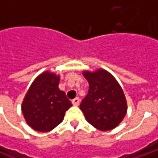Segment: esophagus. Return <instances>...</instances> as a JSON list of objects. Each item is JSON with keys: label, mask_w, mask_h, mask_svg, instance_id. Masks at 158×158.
<instances>
[{"label": "esophagus", "mask_w": 158, "mask_h": 158, "mask_svg": "<svg viewBox=\"0 0 158 158\" xmlns=\"http://www.w3.org/2000/svg\"><path fill=\"white\" fill-rule=\"evenodd\" d=\"M79 102H80V101H79V97H76L75 99L73 100V102H72L73 105V106H79Z\"/></svg>", "instance_id": "1"}]
</instances>
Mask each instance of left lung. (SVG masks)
Masks as SVG:
<instances>
[{
	"label": "left lung",
	"instance_id": "left-lung-1",
	"mask_svg": "<svg viewBox=\"0 0 158 158\" xmlns=\"http://www.w3.org/2000/svg\"><path fill=\"white\" fill-rule=\"evenodd\" d=\"M89 91L80 104L87 122L101 131L113 129L124 118L128 105L122 87L105 69L84 70Z\"/></svg>",
	"mask_w": 158,
	"mask_h": 158
}]
</instances>
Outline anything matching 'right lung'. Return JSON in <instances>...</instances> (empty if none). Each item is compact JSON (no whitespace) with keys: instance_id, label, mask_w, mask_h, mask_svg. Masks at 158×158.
I'll use <instances>...</instances> for the list:
<instances>
[{"instance_id":"1","label":"right lung","mask_w":158,"mask_h":158,"mask_svg":"<svg viewBox=\"0 0 158 158\" xmlns=\"http://www.w3.org/2000/svg\"><path fill=\"white\" fill-rule=\"evenodd\" d=\"M60 75L45 71L37 76L22 102L28 125L39 132H49L60 124L72 103L59 89Z\"/></svg>"}]
</instances>
